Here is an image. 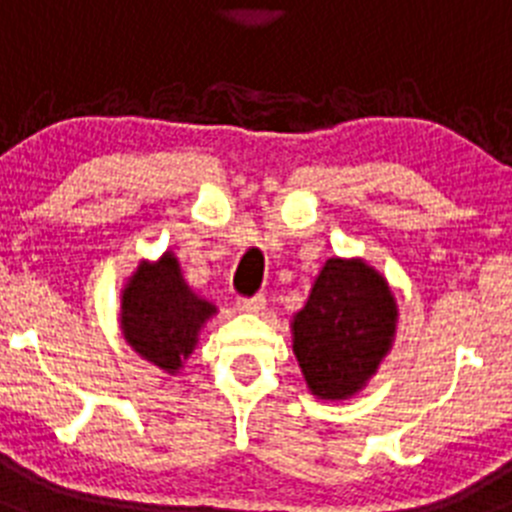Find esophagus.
<instances>
[{
	"label": "esophagus",
	"instance_id": "1",
	"mask_svg": "<svg viewBox=\"0 0 512 512\" xmlns=\"http://www.w3.org/2000/svg\"><path fill=\"white\" fill-rule=\"evenodd\" d=\"M235 305H238V310H241V312H264L266 310V297L264 295L248 297V300H238Z\"/></svg>",
	"mask_w": 512,
	"mask_h": 512
}]
</instances>
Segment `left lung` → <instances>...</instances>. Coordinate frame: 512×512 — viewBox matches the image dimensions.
I'll return each mask as SVG.
<instances>
[{
  "instance_id": "8db88e82",
  "label": "left lung",
  "mask_w": 512,
  "mask_h": 512,
  "mask_svg": "<svg viewBox=\"0 0 512 512\" xmlns=\"http://www.w3.org/2000/svg\"><path fill=\"white\" fill-rule=\"evenodd\" d=\"M395 292L364 259L333 256L292 315V351L318 400H348L377 374L397 336Z\"/></svg>"
}]
</instances>
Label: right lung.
Instances as JSON below:
<instances>
[{
    "mask_svg": "<svg viewBox=\"0 0 512 512\" xmlns=\"http://www.w3.org/2000/svg\"><path fill=\"white\" fill-rule=\"evenodd\" d=\"M217 305L187 284L174 251L143 259L120 292V330L125 343L151 366L169 377L182 372L200 343Z\"/></svg>",
    "mask_w": 512,
    "mask_h": 512,
    "instance_id": "add662e5",
    "label": "right lung"
}]
</instances>
